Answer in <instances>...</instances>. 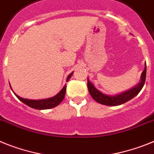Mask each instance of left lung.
Segmentation results:
<instances>
[{"label":"left lung","instance_id":"1","mask_svg":"<svg viewBox=\"0 0 154 154\" xmlns=\"http://www.w3.org/2000/svg\"><path fill=\"white\" fill-rule=\"evenodd\" d=\"M146 75V66L145 64L144 70L142 72L141 77H140V82L136 86L132 87V89L126 90L119 94H116V95H107V94H105V93L100 92L99 90H97L94 86V85L90 82L89 78H87L88 90H89L91 97H93V99L97 101V103L107 105V106H118V105L126 103L127 101L132 100L133 97L138 95V93L141 91L144 86Z\"/></svg>","mask_w":154,"mask_h":154}]
</instances>
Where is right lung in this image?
Listing matches in <instances>:
<instances>
[{
  "mask_svg": "<svg viewBox=\"0 0 154 154\" xmlns=\"http://www.w3.org/2000/svg\"><path fill=\"white\" fill-rule=\"evenodd\" d=\"M72 74H73V72H72L71 74H69V75L67 77L66 82H68V80L70 79ZM10 87H11V86H10ZM66 87V85H64V87L61 89V91L59 92L57 95H55L54 97H51V98H47V99L43 100L25 99V98H22V97H20L19 96L17 95L15 93H14L18 100H20L22 103H24L25 104H26L27 106H29V107H32V108L34 109H36V110H46V109L53 108V107H57L59 103H61V101L63 100V99L64 98V96H65ZM11 90H12V89H11Z\"/></svg>",
  "mask_w": 154,
  "mask_h": 154,
  "instance_id": "right-lung-1",
  "label": "right lung"
}]
</instances>
